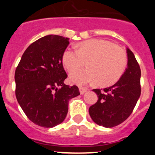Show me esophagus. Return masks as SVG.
Here are the masks:
<instances>
[{
    "label": "esophagus",
    "instance_id": "esophagus-1",
    "mask_svg": "<svg viewBox=\"0 0 155 155\" xmlns=\"http://www.w3.org/2000/svg\"><path fill=\"white\" fill-rule=\"evenodd\" d=\"M87 91V88L86 87H79V92H80L81 94H83L84 93H85Z\"/></svg>",
    "mask_w": 155,
    "mask_h": 155
}]
</instances>
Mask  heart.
I'll list each match as a JSON object with an SVG mask.
<instances>
[{
	"instance_id": "b5f03b06",
	"label": "heart",
	"mask_w": 155,
	"mask_h": 155,
	"mask_svg": "<svg viewBox=\"0 0 155 155\" xmlns=\"http://www.w3.org/2000/svg\"><path fill=\"white\" fill-rule=\"evenodd\" d=\"M76 50L67 48L62 55V62L70 73L85 65L88 68L70 76V81L79 85L98 82L101 86H109L121 78L127 66V56L121 48L111 42L92 39L81 42Z\"/></svg>"
}]
</instances>
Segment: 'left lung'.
<instances>
[{"instance_id": "8db88e82", "label": "left lung", "mask_w": 155, "mask_h": 155, "mask_svg": "<svg viewBox=\"0 0 155 155\" xmlns=\"http://www.w3.org/2000/svg\"><path fill=\"white\" fill-rule=\"evenodd\" d=\"M127 67L119 80L110 87L93 89L98 100L89 108L94 122L104 127H113L130 115L141 94L140 65L130 49L127 48Z\"/></svg>"}]
</instances>
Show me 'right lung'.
I'll return each mask as SVG.
<instances>
[{
	"label": "right lung",
	"mask_w": 155,
	"mask_h": 155,
	"mask_svg": "<svg viewBox=\"0 0 155 155\" xmlns=\"http://www.w3.org/2000/svg\"><path fill=\"white\" fill-rule=\"evenodd\" d=\"M69 43L61 36L41 37L25 51L15 70L16 99L37 125L51 128L63 122L69 101L80 94L77 86L64 83L68 75L62 55Z\"/></svg>",
	"instance_id": "1"
}]
</instances>
